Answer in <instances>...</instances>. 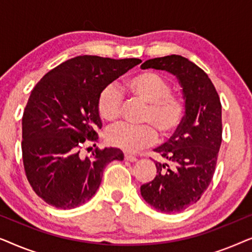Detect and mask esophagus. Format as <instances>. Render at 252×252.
<instances>
[{
	"label": "esophagus",
	"mask_w": 252,
	"mask_h": 252,
	"mask_svg": "<svg viewBox=\"0 0 252 252\" xmlns=\"http://www.w3.org/2000/svg\"><path fill=\"white\" fill-rule=\"evenodd\" d=\"M125 159H126V160H128V161H136V160H137V158H136V157H134V156H132V155L126 154V155H125Z\"/></svg>",
	"instance_id": "1"
}]
</instances>
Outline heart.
Instances as JSON below:
<instances>
[{
    "label": "heart",
    "mask_w": 252,
    "mask_h": 252,
    "mask_svg": "<svg viewBox=\"0 0 252 252\" xmlns=\"http://www.w3.org/2000/svg\"><path fill=\"white\" fill-rule=\"evenodd\" d=\"M126 88L133 97L147 103L142 122L148 124H116L105 133L109 144L126 153H137L156 141L155 129L165 137L179 128L185 117L186 103L182 96L172 93V86L166 79L151 71L140 72L127 80ZM122 105L123 94L117 85L109 84L99 92L97 112L102 119L116 120L122 112Z\"/></svg>",
    "instance_id": "b5f03b06"
}]
</instances>
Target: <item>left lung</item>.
<instances>
[{"instance_id": "8db88e82", "label": "left lung", "mask_w": 252, "mask_h": 252, "mask_svg": "<svg viewBox=\"0 0 252 252\" xmlns=\"http://www.w3.org/2000/svg\"><path fill=\"white\" fill-rule=\"evenodd\" d=\"M141 68L165 70L179 79L186 98V115L173 136L155 149L157 174L141 186V195L158 211L187 209L201 198L215 174L222 140L221 103L208 74L187 58H153Z\"/></svg>"}]
</instances>
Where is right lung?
Here are the masks:
<instances>
[{"mask_svg": "<svg viewBox=\"0 0 252 252\" xmlns=\"http://www.w3.org/2000/svg\"><path fill=\"white\" fill-rule=\"evenodd\" d=\"M140 63L139 58L77 56L48 72L32 89L22 119L23 163L33 190L48 204H84L98 189L106 165L124 159L120 149L96 147L102 128L97 97ZM88 142L95 148L84 158L81 151Z\"/></svg>", "mask_w": 252, "mask_h": 252, "instance_id": "1", "label": "right lung"}]
</instances>
